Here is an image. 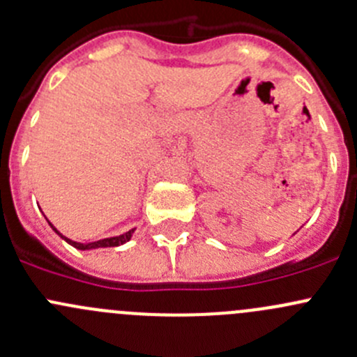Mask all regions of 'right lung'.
Masks as SVG:
<instances>
[{
    "label": "right lung",
    "mask_w": 357,
    "mask_h": 357,
    "mask_svg": "<svg viewBox=\"0 0 357 357\" xmlns=\"http://www.w3.org/2000/svg\"><path fill=\"white\" fill-rule=\"evenodd\" d=\"M52 228H53V226H52ZM53 229H55V228H53ZM55 231H56V229H55ZM132 231H135V229H131V231H128V233H122V235H119V236H112V238L98 240V242H93V243H77V242H72V240H68V238H66V236L60 235L59 231H56V233H59V235L62 236V238L66 240V242L70 243L72 247L79 248V250H89V248H98V247H117V245H122V243H126L129 238H131Z\"/></svg>",
    "instance_id": "right-lung-1"
}]
</instances>
